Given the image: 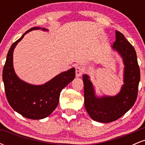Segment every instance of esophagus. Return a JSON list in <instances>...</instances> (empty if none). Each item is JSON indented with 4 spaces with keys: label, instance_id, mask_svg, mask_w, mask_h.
Masks as SVG:
<instances>
[{
    "label": "esophagus",
    "instance_id": "obj_1",
    "mask_svg": "<svg viewBox=\"0 0 145 145\" xmlns=\"http://www.w3.org/2000/svg\"><path fill=\"white\" fill-rule=\"evenodd\" d=\"M83 74V69L81 66L77 65L76 67V77H80Z\"/></svg>",
    "mask_w": 145,
    "mask_h": 145
}]
</instances>
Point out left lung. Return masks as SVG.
<instances>
[{"instance_id":"1","label":"left lung","mask_w":145,"mask_h":145,"mask_svg":"<svg viewBox=\"0 0 145 145\" xmlns=\"http://www.w3.org/2000/svg\"><path fill=\"white\" fill-rule=\"evenodd\" d=\"M116 41L111 46L123 60V84L116 95L98 96L87 74L82 76L84 106L93 120L110 123L119 119L134 106L138 95L140 73L134 48L123 35L115 31Z\"/></svg>"}]
</instances>
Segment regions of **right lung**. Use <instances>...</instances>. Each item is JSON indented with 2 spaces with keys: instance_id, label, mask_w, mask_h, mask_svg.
I'll return each instance as SVG.
<instances>
[{
  "instance_id": "add662e5",
  "label": "right lung",
  "mask_w": 145,
  "mask_h": 145,
  "mask_svg": "<svg viewBox=\"0 0 145 145\" xmlns=\"http://www.w3.org/2000/svg\"><path fill=\"white\" fill-rule=\"evenodd\" d=\"M35 30L48 31L45 28H31L11 45L3 71V80L7 99L11 107L27 119L39 120L51 114L59 102L60 93L75 78V68L61 72L50 80L41 85L24 82L16 74L13 55L16 46L28 33Z\"/></svg>"
}]
</instances>
